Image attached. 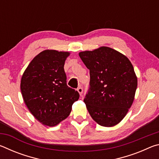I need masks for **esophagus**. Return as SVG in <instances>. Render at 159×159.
Segmentation results:
<instances>
[{
  "label": "esophagus",
  "instance_id": "1",
  "mask_svg": "<svg viewBox=\"0 0 159 159\" xmlns=\"http://www.w3.org/2000/svg\"><path fill=\"white\" fill-rule=\"evenodd\" d=\"M77 90H78V92L79 93L80 95H82V93H83V88H82V87H80V86H79V87L77 88Z\"/></svg>",
  "mask_w": 159,
  "mask_h": 159
}]
</instances>
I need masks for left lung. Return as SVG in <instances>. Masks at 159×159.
Wrapping results in <instances>:
<instances>
[{
	"instance_id": "1",
	"label": "left lung",
	"mask_w": 159,
	"mask_h": 159,
	"mask_svg": "<svg viewBox=\"0 0 159 159\" xmlns=\"http://www.w3.org/2000/svg\"><path fill=\"white\" fill-rule=\"evenodd\" d=\"M79 56L90 70L84 102L93 119L104 127L123 120L133 104L138 79L128 58L111 48L83 51Z\"/></svg>"
}]
</instances>
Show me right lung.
I'll return each mask as SVG.
<instances>
[{"label":"right lung","mask_w":159,"mask_h":159,"mask_svg":"<svg viewBox=\"0 0 159 159\" xmlns=\"http://www.w3.org/2000/svg\"><path fill=\"white\" fill-rule=\"evenodd\" d=\"M69 52L45 50L37 55L24 72L20 89L31 114L42 124L55 126L69 116L78 91L66 85L64 62Z\"/></svg>","instance_id":"right-lung-1"}]
</instances>
